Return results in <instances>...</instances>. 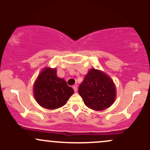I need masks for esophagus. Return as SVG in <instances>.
Returning a JSON list of instances; mask_svg holds the SVG:
<instances>
[{
    "label": "esophagus",
    "mask_w": 150,
    "mask_h": 150,
    "mask_svg": "<svg viewBox=\"0 0 150 150\" xmlns=\"http://www.w3.org/2000/svg\"><path fill=\"white\" fill-rule=\"evenodd\" d=\"M72 88H73L74 91H75L76 92L77 91H78V86H76V85H75V86H72Z\"/></svg>",
    "instance_id": "34e87169"
}]
</instances>
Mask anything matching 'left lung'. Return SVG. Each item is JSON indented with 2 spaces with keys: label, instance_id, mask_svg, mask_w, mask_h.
<instances>
[{
  "label": "left lung",
  "instance_id": "1",
  "mask_svg": "<svg viewBox=\"0 0 150 150\" xmlns=\"http://www.w3.org/2000/svg\"><path fill=\"white\" fill-rule=\"evenodd\" d=\"M78 92L85 104L94 110L110 107L116 96L115 86L111 78L95 69L89 70L80 85Z\"/></svg>",
  "mask_w": 150,
  "mask_h": 150
}]
</instances>
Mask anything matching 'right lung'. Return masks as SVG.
<instances>
[{"label":"right lung","instance_id":"right-lung-1","mask_svg":"<svg viewBox=\"0 0 150 150\" xmlns=\"http://www.w3.org/2000/svg\"><path fill=\"white\" fill-rule=\"evenodd\" d=\"M34 96L41 107L48 110L59 108L74 93L67 82L57 75L56 69L45 68L34 85Z\"/></svg>","mask_w":150,"mask_h":150}]
</instances>
